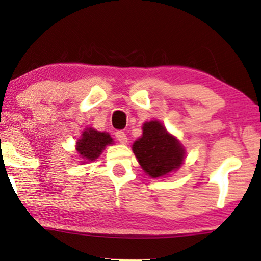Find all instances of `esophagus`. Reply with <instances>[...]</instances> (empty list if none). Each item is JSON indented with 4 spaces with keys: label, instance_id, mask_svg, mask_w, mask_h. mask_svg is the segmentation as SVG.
<instances>
[{
    "label": "esophagus",
    "instance_id": "obj_1",
    "mask_svg": "<svg viewBox=\"0 0 261 261\" xmlns=\"http://www.w3.org/2000/svg\"><path fill=\"white\" fill-rule=\"evenodd\" d=\"M115 136H116V138L118 139V142L122 143V144H125V143L127 142V137H126L125 132H124V131H117Z\"/></svg>",
    "mask_w": 261,
    "mask_h": 261
}]
</instances>
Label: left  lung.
I'll list each match as a JSON object with an SVG mask.
<instances>
[{"label":"left lung","instance_id":"1","mask_svg":"<svg viewBox=\"0 0 261 261\" xmlns=\"http://www.w3.org/2000/svg\"><path fill=\"white\" fill-rule=\"evenodd\" d=\"M143 170L151 177H162L178 169L185 159V149L157 120L143 125V136L132 145Z\"/></svg>","mask_w":261,"mask_h":261}]
</instances>
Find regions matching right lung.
Segmentation results:
<instances>
[{
	"mask_svg": "<svg viewBox=\"0 0 261 261\" xmlns=\"http://www.w3.org/2000/svg\"><path fill=\"white\" fill-rule=\"evenodd\" d=\"M112 138L106 132H99L92 127L83 132L82 139L76 143V151L85 161H94L100 156L102 150L108 144H111ZM84 161V162H85Z\"/></svg>",
	"mask_w": 261,
	"mask_h": 261,
	"instance_id": "obj_1",
	"label": "right lung"
}]
</instances>
